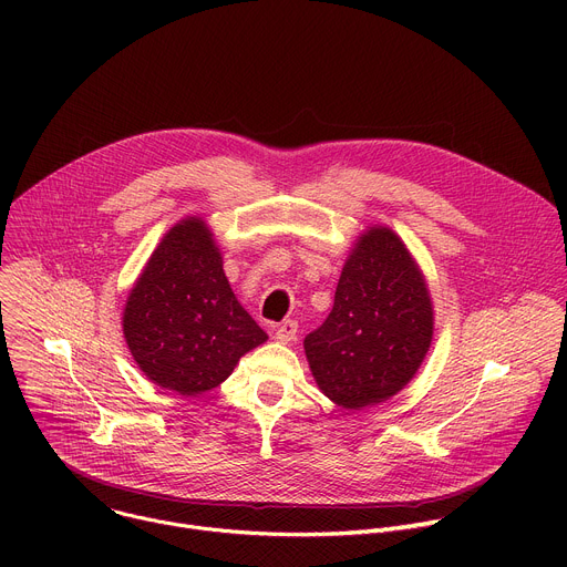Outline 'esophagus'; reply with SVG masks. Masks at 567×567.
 Returning <instances> with one entry per match:
<instances>
[{
  "mask_svg": "<svg viewBox=\"0 0 567 567\" xmlns=\"http://www.w3.org/2000/svg\"><path fill=\"white\" fill-rule=\"evenodd\" d=\"M296 334H298V326L293 320H285V322H280L278 326V330H276V341H280V343H291L293 339H296Z\"/></svg>",
  "mask_w": 567,
  "mask_h": 567,
  "instance_id": "1",
  "label": "esophagus"
}]
</instances>
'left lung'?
Returning <instances> with one entry per match:
<instances>
[{
  "mask_svg": "<svg viewBox=\"0 0 567 567\" xmlns=\"http://www.w3.org/2000/svg\"><path fill=\"white\" fill-rule=\"evenodd\" d=\"M433 320L409 247L392 228L368 226L343 265L330 316L302 343L316 385L341 409L377 406L417 374Z\"/></svg>",
  "mask_w": 567,
  "mask_h": 567,
  "instance_id": "obj_1",
  "label": "left lung"
}]
</instances>
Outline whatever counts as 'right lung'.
Here are the masks:
<instances>
[{
  "label": "right lung",
  "instance_id": "add662e5",
  "mask_svg": "<svg viewBox=\"0 0 567 567\" xmlns=\"http://www.w3.org/2000/svg\"><path fill=\"white\" fill-rule=\"evenodd\" d=\"M125 343L158 388L197 396L269 337L241 307L208 224L179 219L152 251L123 309Z\"/></svg>",
  "mask_w": 567,
  "mask_h": 567
}]
</instances>
